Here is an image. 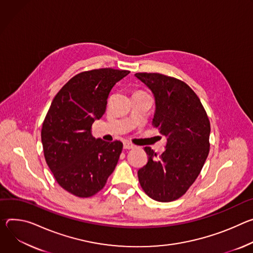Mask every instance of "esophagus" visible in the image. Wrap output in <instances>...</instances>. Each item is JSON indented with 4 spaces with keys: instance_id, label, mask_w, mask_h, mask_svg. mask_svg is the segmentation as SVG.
Wrapping results in <instances>:
<instances>
[{
    "instance_id": "esophagus-1",
    "label": "esophagus",
    "mask_w": 253,
    "mask_h": 253,
    "mask_svg": "<svg viewBox=\"0 0 253 253\" xmlns=\"http://www.w3.org/2000/svg\"><path fill=\"white\" fill-rule=\"evenodd\" d=\"M135 146L133 145V144H131V143H129V142H127V141H126L125 143H124V149L125 150H130V149H133Z\"/></svg>"
}]
</instances>
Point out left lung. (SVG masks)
I'll use <instances>...</instances> for the list:
<instances>
[{"label": "left lung", "instance_id": "1", "mask_svg": "<svg viewBox=\"0 0 253 253\" xmlns=\"http://www.w3.org/2000/svg\"><path fill=\"white\" fill-rule=\"evenodd\" d=\"M152 90L156 100L153 126L167 136L161 156L146 147V166L138 182L159 202L179 199L199 176L210 150V122L199 97L184 81L161 73L134 74Z\"/></svg>", "mask_w": 253, "mask_h": 253}]
</instances>
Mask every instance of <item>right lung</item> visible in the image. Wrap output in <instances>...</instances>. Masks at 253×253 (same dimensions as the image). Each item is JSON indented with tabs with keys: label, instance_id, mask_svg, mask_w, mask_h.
Wrapping results in <instances>:
<instances>
[{
	"label": "right lung",
	"instance_id": "1",
	"mask_svg": "<svg viewBox=\"0 0 253 253\" xmlns=\"http://www.w3.org/2000/svg\"><path fill=\"white\" fill-rule=\"evenodd\" d=\"M128 70L99 68L73 76L55 95L41 130L46 163L60 187L88 198L99 192L115 171L123 143H107L91 134L106 110L115 84Z\"/></svg>",
	"mask_w": 253,
	"mask_h": 253
}]
</instances>
